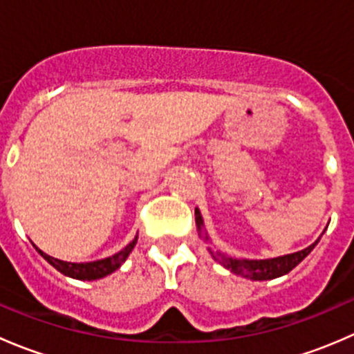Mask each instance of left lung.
Listing matches in <instances>:
<instances>
[{"instance_id": "1", "label": "left lung", "mask_w": 354, "mask_h": 354, "mask_svg": "<svg viewBox=\"0 0 354 354\" xmlns=\"http://www.w3.org/2000/svg\"><path fill=\"white\" fill-rule=\"evenodd\" d=\"M195 223H197V227L200 231V236H203L205 240H209L207 233L203 231V219L200 216V210L195 209ZM319 243V240L315 243H312L308 248L301 250V252L289 253V255L276 257V259H266V260H246V259H234V257L224 255L223 252H214V250L209 248L210 255L216 262H219L221 266L226 267L227 270H231L236 276L246 277V279L252 281H269L276 279V277L284 276L289 270L295 269L313 248Z\"/></svg>"}]
</instances>
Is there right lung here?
<instances>
[{
    "label": "right lung",
    "mask_w": 354,
    "mask_h": 354,
    "mask_svg": "<svg viewBox=\"0 0 354 354\" xmlns=\"http://www.w3.org/2000/svg\"><path fill=\"white\" fill-rule=\"evenodd\" d=\"M137 240L138 236H135L133 241H130V243L124 246L121 252L114 253L113 257H108V259H102V260H95V262H84V263L63 262V260L55 259V257H49L48 253L39 250L35 245L34 246L35 250L44 257V260H48L56 270H59V272L65 274V276L73 277V279H80V281H95V279H101V277H106L108 274L114 272L116 269H120L121 263L127 260V257L130 255L133 246L137 245Z\"/></svg>",
    "instance_id": "right-lung-1"
}]
</instances>
